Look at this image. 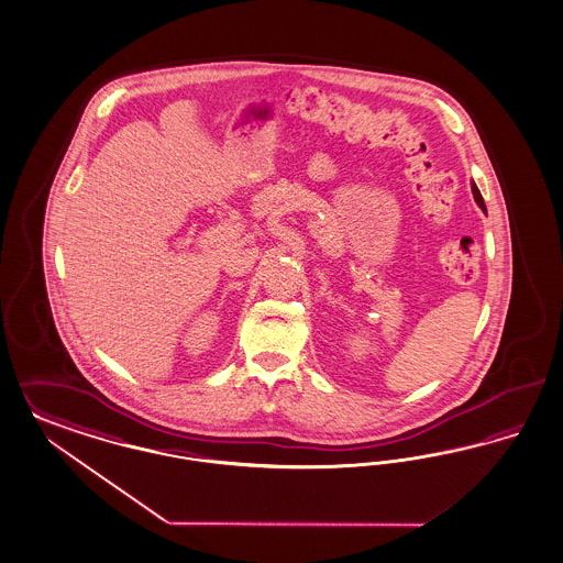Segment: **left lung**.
I'll use <instances>...</instances> for the list:
<instances>
[{"label":"left lung","mask_w":563,"mask_h":563,"mask_svg":"<svg viewBox=\"0 0 563 563\" xmlns=\"http://www.w3.org/2000/svg\"><path fill=\"white\" fill-rule=\"evenodd\" d=\"M472 194H474V199H476V203H478V206H481L483 210H486L485 199H483V195H481V191H478L476 183H472Z\"/></svg>","instance_id":"left-lung-1"}]
</instances>
